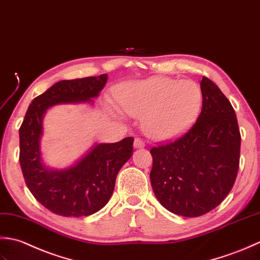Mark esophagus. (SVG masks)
<instances>
[{
	"mask_svg": "<svg viewBox=\"0 0 260 260\" xmlns=\"http://www.w3.org/2000/svg\"><path fill=\"white\" fill-rule=\"evenodd\" d=\"M145 147V142L140 139H135L134 141V148L135 149H141Z\"/></svg>",
	"mask_w": 260,
	"mask_h": 260,
	"instance_id": "esophagus-1",
	"label": "esophagus"
}]
</instances>
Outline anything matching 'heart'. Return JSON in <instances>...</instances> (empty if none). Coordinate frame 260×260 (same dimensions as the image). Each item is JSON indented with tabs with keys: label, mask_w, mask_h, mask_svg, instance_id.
<instances>
[{
	"label": "heart",
	"mask_w": 260,
	"mask_h": 260,
	"mask_svg": "<svg viewBox=\"0 0 260 260\" xmlns=\"http://www.w3.org/2000/svg\"><path fill=\"white\" fill-rule=\"evenodd\" d=\"M115 95L125 113L142 118V129L153 140L176 139L192 128L203 108V93L188 79L152 76L116 87ZM122 119V112L113 109Z\"/></svg>",
	"instance_id": "1"
}]
</instances>
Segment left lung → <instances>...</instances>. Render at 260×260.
<instances>
[{
  "instance_id": "left-lung-1",
  "label": "left lung",
  "mask_w": 260,
  "mask_h": 260,
  "mask_svg": "<svg viewBox=\"0 0 260 260\" xmlns=\"http://www.w3.org/2000/svg\"><path fill=\"white\" fill-rule=\"evenodd\" d=\"M203 108L178 140L152 148L150 182L172 213L195 218L218 206L234 186L240 157V131L229 100L211 79L201 82Z\"/></svg>"
}]
</instances>
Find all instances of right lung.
<instances>
[{
    "label": "right lung",
    "instance_id": "obj_1",
    "mask_svg": "<svg viewBox=\"0 0 260 260\" xmlns=\"http://www.w3.org/2000/svg\"><path fill=\"white\" fill-rule=\"evenodd\" d=\"M108 75L59 81L30 103L20 126V165L36 200L61 216H87L104 208L112 197L120 168L132 156L134 138L114 144L95 142L72 165H47L41 151L47 111L62 104L94 105Z\"/></svg>",
    "mask_w": 260,
    "mask_h": 260
}]
</instances>
